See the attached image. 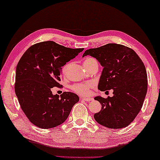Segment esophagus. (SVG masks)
I'll list each match as a JSON object with an SVG mask.
<instances>
[{"instance_id":"obj_1","label":"esophagus","mask_w":160,"mask_h":160,"mask_svg":"<svg viewBox=\"0 0 160 160\" xmlns=\"http://www.w3.org/2000/svg\"><path fill=\"white\" fill-rule=\"evenodd\" d=\"M82 100L85 101H87V102L93 101V98H90V97H83V98H82Z\"/></svg>"}]
</instances>
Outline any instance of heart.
<instances>
[{
	"instance_id": "b5f03b06",
	"label": "heart",
	"mask_w": 160,
	"mask_h": 160,
	"mask_svg": "<svg viewBox=\"0 0 160 160\" xmlns=\"http://www.w3.org/2000/svg\"><path fill=\"white\" fill-rule=\"evenodd\" d=\"M94 59L93 58H87L85 59V61L83 63H86L88 62H90L91 60ZM63 73H65L66 72V67H64L62 69ZM94 85L93 82H88V83H76V84L72 86V90L78 94H79L81 96H86L89 93V89L91 88H92Z\"/></svg>"
}]
</instances>
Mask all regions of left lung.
<instances>
[{"label": "left lung", "mask_w": 160, "mask_h": 160, "mask_svg": "<svg viewBox=\"0 0 160 160\" xmlns=\"http://www.w3.org/2000/svg\"><path fill=\"white\" fill-rule=\"evenodd\" d=\"M103 67L98 88L112 89V97L94 98L101 110L94 114L96 121L111 129L128 126L142 108L148 91V75L142 60L134 50L122 44L110 43L86 50Z\"/></svg>", "instance_id": "obj_1"}]
</instances>
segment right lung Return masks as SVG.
Listing matches in <instances>:
<instances>
[{"label": "right lung", "mask_w": 160, "mask_h": 160, "mask_svg": "<svg viewBox=\"0 0 160 160\" xmlns=\"http://www.w3.org/2000/svg\"><path fill=\"white\" fill-rule=\"evenodd\" d=\"M83 50L47 41L31 46L21 57L16 67L15 91L32 124L48 129L67 119L79 98L72 92L53 95L51 89L60 86L62 67Z\"/></svg>", "instance_id": "obj_1"}]
</instances>
